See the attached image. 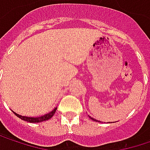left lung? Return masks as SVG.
Listing matches in <instances>:
<instances>
[{
  "label": "left lung",
  "instance_id": "left-lung-1",
  "mask_svg": "<svg viewBox=\"0 0 150 150\" xmlns=\"http://www.w3.org/2000/svg\"><path fill=\"white\" fill-rule=\"evenodd\" d=\"M89 117H90V118H91V119H92V120H93V121H97V120H96V119H94V118H93V117H90V116H89ZM97 122H98V121H97Z\"/></svg>",
  "mask_w": 150,
  "mask_h": 150
}]
</instances>
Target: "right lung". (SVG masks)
Returning a JSON list of instances; mask_svg holds the SVG:
<instances>
[{
  "instance_id": "obj_1",
  "label": "right lung",
  "mask_w": 150,
  "mask_h": 150,
  "mask_svg": "<svg viewBox=\"0 0 150 150\" xmlns=\"http://www.w3.org/2000/svg\"><path fill=\"white\" fill-rule=\"evenodd\" d=\"M56 111H57V107L53 111H51L50 112H49L47 114H45V115L41 116V117H31L21 116L20 114H18V113H16V112H13V113L17 116L18 117L21 118L22 120H25V121H27V122H30V123H39V122L46 121V120H49L50 118H51L54 116V114H55Z\"/></svg>"
}]
</instances>
